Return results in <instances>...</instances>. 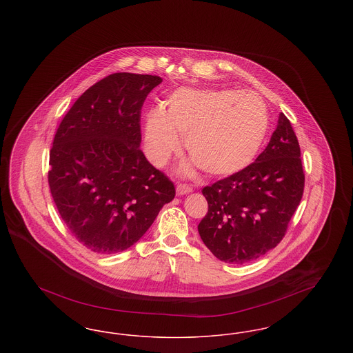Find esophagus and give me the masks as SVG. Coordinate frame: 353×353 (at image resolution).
<instances>
[{
	"instance_id": "34e87169",
	"label": "esophagus",
	"mask_w": 353,
	"mask_h": 353,
	"mask_svg": "<svg viewBox=\"0 0 353 353\" xmlns=\"http://www.w3.org/2000/svg\"><path fill=\"white\" fill-rule=\"evenodd\" d=\"M176 190H177V194H179V196H183V194L190 193L193 189H192L189 185L179 184L177 185V188H176Z\"/></svg>"
}]
</instances>
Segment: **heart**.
Masks as SVG:
<instances>
[{"instance_id": "obj_1", "label": "heart", "mask_w": 353, "mask_h": 353, "mask_svg": "<svg viewBox=\"0 0 353 353\" xmlns=\"http://www.w3.org/2000/svg\"><path fill=\"white\" fill-rule=\"evenodd\" d=\"M269 112L263 99L250 91L179 88L165 110L150 111L144 150L153 165L164 167L186 151L212 176H230L248 168L266 139Z\"/></svg>"}]
</instances>
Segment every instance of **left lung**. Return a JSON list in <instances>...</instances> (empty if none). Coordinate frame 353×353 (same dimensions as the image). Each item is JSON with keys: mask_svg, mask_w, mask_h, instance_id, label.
<instances>
[{"mask_svg": "<svg viewBox=\"0 0 353 353\" xmlns=\"http://www.w3.org/2000/svg\"><path fill=\"white\" fill-rule=\"evenodd\" d=\"M304 190L301 147L285 114L268 147L248 168L202 189L208 213L199 223L206 248L242 265L276 248Z\"/></svg>", "mask_w": 353, "mask_h": 353, "instance_id": "left-lung-1", "label": "left lung"}]
</instances>
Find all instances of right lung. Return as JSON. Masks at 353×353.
<instances>
[{
    "label": "right lung",
    "mask_w": 353,
    "mask_h": 353,
    "mask_svg": "<svg viewBox=\"0 0 353 353\" xmlns=\"http://www.w3.org/2000/svg\"><path fill=\"white\" fill-rule=\"evenodd\" d=\"M160 77L115 72L72 104L54 136L48 180L70 233L98 254L124 252L176 196L139 148L141 107Z\"/></svg>",
    "instance_id": "right-lung-1"
}]
</instances>
